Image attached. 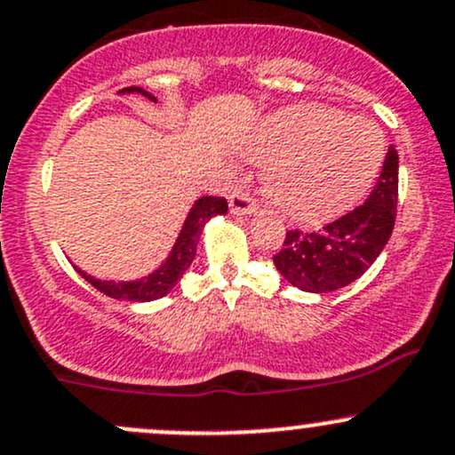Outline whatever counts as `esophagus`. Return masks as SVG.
I'll return each mask as SVG.
<instances>
[{
	"label": "esophagus",
	"instance_id": "1",
	"mask_svg": "<svg viewBox=\"0 0 455 455\" xmlns=\"http://www.w3.org/2000/svg\"><path fill=\"white\" fill-rule=\"evenodd\" d=\"M228 209L233 215H251L257 212V203L246 191H233L231 198H228Z\"/></svg>",
	"mask_w": 455,
	"mask_h": 455
}]
</instances>
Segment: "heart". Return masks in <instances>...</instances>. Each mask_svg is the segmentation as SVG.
<instances>
[{"label": "heart", "mask_w": 455, "mask_h": 455, "mask_svg": "<svg viewBox=\"0 0 455 455\" xmlns=\"http://www.w3.org/2000/svg\"><path fill=\"white\" fill-rule=\"evenodd\" d=\"M251 155L266 161L264 185L276 207L315 222L366 194L384 164L386 141L371 119L299 104L261 124Z\"/></svg>", "instance_id": "obj_1"}]
</instances>
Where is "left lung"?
Returning <instances> with one entry per match:
<instances>
[{"label": "left lung", "mask_w": 455, "mask_h": 455, "mask_svg": "<svg viewBox=\"0 0 455 455\" xmlns=\"http://www.w3.org/2000/svg\"><path fill=\"white\" fill-rule=\"evenodd\" d=\"M396 196L399 155L390 146L366 203L315 233L299 228L285 233L283 248L272 257L276 270L303 291L324 294L347 288L364 275L388 243L395 228Z\"/></svg>", "instance_id": "8db88e82"}]
</instances>
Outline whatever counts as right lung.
<instances>
[{"label": "right lung", "mask_w": 455, "mask_h": 455, "mask_svg": "<svg viewBox=\"0 0 455 455\" xmlns=\"http://www.w3.org/2000/svg\"><path fill=\"white\" fill-rule=\"evenodd\" d=\"M119 93H141L148 100L156 102L155 95L148 93L141 87H126ZM228 204L224 198H215V196H203L194 203V207L189 209L188 220H185L183 228L179 233V240L172 246L167 259L156 267L155 272H150L148 276H143L140 281H102L95 279V276L87 275L80 267L76 270L80 272L84 281H89L95 290H100L102 294L111 296L117 300H131V303H148V300H156L161 296L170 294L174 290V285L179 283L180 276L185 275V270L191 266L196 257V246H198L200 235H203V228L213 215H224L227 213Z\"/></svg>", "instance_id": "right-lung-1"}]
</instances>
